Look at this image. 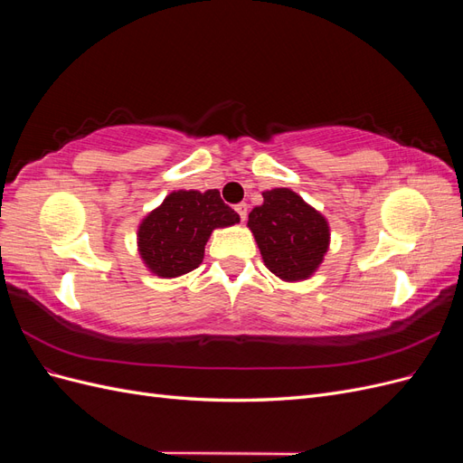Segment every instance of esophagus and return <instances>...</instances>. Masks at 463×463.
<instances>
[{
  "instance_id": "34e87169",
  "label": "esophagus",
  "mask_w": 463,
  "mask_h": 463,
  "mask_svg": "<svg viewBox=\"0 0 463 463\" xmlns=\"http://www.w3.org/2000/svg\"><path fill=\"white\" fill-rule=\"evenodd\" d=\"M247 203H240V204H235V210H237V214L241 216V220L245 222V218H247Z\"/></svg>"
}]
</instances>
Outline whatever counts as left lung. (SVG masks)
Returning a JSON list of instances; mask_svg holds the SVG:
<instances>
[{
    "instance_id": "1",
    "label": "left lung",
    "mask_w": 463,
    "mask_h": 463,
    "mask_svg": "<svg viewBox=\"0 0 463 463\" xmlns=\"http://www.w3.org/2000/svg\"><path fill=\"white\" fill-rule=\"evenodd\" d=\"M264 203L249 213L269 270L282 279L309 278L328 249V223L289 189L262 193Z\"/></svg>"
}]
</instances>
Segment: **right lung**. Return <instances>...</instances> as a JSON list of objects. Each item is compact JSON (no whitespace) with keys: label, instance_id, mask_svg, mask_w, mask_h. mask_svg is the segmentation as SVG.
Listing matches in <instances>:
<instances>
[{"label":"right lung","instance_id":"obj_1","mask_svg":"<svg viewBox=\"0 0 463 463\" xmlns=\"http://www.w3.org/2000/svg\"><path fill=\"white\" fill-rule=\"evenodd\" d=\"M237 222L240 214L220 199L216 189L177 191L143 220L138 250L154 274L175 278L203 262L204 245L214 228Z\"/></svg>","mask_w":463,"mask_h":463}]
</instances>
